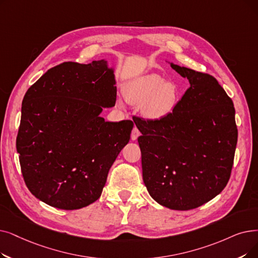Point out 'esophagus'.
I'll return each instance as SVG.
<instances>
[{"label": "esophagus", "mask_w": 258, "mask_h": 258, "mask_svg": "<svg viewBox=\"0 0 258 258\" xmlns=\"http://www.w3.org/2000/svg\"><path fill=\"white\" fill-rule=\"evenodd\" d=\"M140 136V132H139V130L135 126L133 128V131H132V136H131V138H132V140L133 141H135V140H137V138Z\"/></svg>", "instance_id": "1"}]
</instances>
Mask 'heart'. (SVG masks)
Returning <instances> with one entry per match:
<instances>
[{"mask_svg": "<svg viewBox=\"0 0 258 258\" xmlns=\"http://www.w3.org/2000/svg\"><path fill=\"white\" fill-rule=\"evenodd\" d=\"M124 97L128 103L142 105L141 113L145 119L157 122L174 113L180 99V89L160 75L147 74L126 83Z\"/></svg>", "mask_w": 258, "mask_h": 258, "instance_id": "1", "label": "heart"}]
</instances>
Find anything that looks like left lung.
Returning a JSON list of instances; mask_svg holds the SVG:
<instances>
[{"label": "left lung", "mask_w": 258, "mask_h": 258, "mask_svg": "<svg viewBox=\"0 0 258 258\" xmlns=\"http://www.w3.org/2000/svg\"><path fill=\"white\" fill-rule=\"evenodd\" d=\"M189 87L161 121L134 118L142 135V177L151 197L171 210L203 206L226 187L237 144L232 100L214 77L169 62Z\"/></svg>", "instance_id": "1"}]
</instances>
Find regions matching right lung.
Wrapping results in <instances>:
<instances>
[{
  "mask_svg": "<svg viewBox=\"0 0 258 258\" xmlns=\"http://www.w3.org/2000/svg\"><path fill=\"white\" fill-rule=\"evenodd\" d=\"M114 73L105 59L65 62L24 96L17 137L21 170L30 193L50 207L77 210L95 203L130 141L131 120L100 116L116 103Z\"/></svg>",
  "mask_w": 258,
  "mask_h": 258,
  "instance_id": "right-lung-1",
  "label": "right lung"
}]
</instances>
